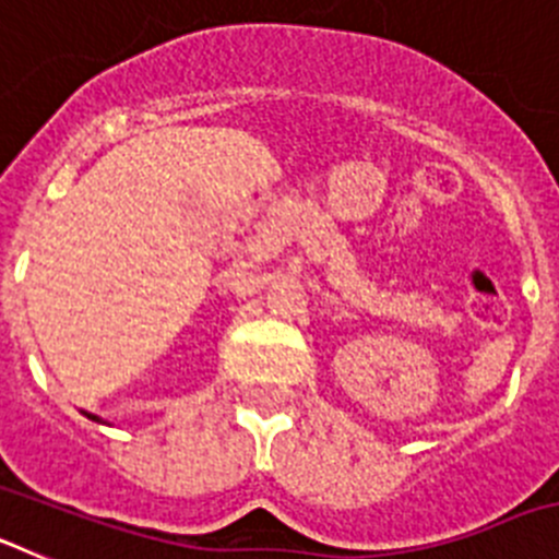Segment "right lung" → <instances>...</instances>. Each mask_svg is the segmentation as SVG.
<instances>
[{"label": "right lung", "instance_id": "1", "mask_svg": "<svg viewBox=\"0 0 559 559\" xmlns=\"http://www.w3.org/2000/svg\"><path fill=\"white\" fill-rule=\"evenodd\" d=\"M83 414H86L88 419H95V423H103V419H100V417H95V414H88V412H83Z\"/></svg>", "mask_w": 559, "mask_h": 559}]
</instances>
